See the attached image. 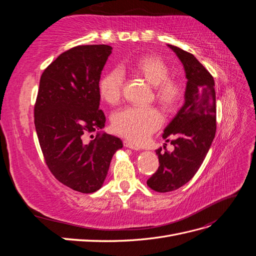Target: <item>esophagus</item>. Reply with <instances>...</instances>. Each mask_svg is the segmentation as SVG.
<instances>
[{
  "label": "esophagus",
  "mask_w": 256,
  "mask_h": 256,
  "mask_svg": "<svg viewBox=\"0 0 256 256\" xmlns=\"http://www.w3.org/2000/svg\"><path fill=\"white\" fill-rule=\"evenodd\" d=\"M124 146L128 147V148H131V150H141L140 145L136 144V143L131 142V141H128V140H124Z\"/></svg>",
  "instance_id": "obj_1"
}]
</instances>
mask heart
<instances>
[{
    "instance_id": "obj_1",
    "label": "heart",
    "mask_w": 256,
    "mask_h": 256,
    "mask_svg": "<svg viewBox=\"0 0 256 256\" xmlns=\"http://www.w3.org/2000/svg\"><path fill=\"white\" fill-rule=\"evenodd\" d=\"M131 70L154 86L158 102L168 112L176 110L184 97V84L177 79L168 78L170 68L161 58L147 54L130 65ZM124 74L115 68L102 76L99 82L100 96L106 104H118L122 98ZM164 122L160 111L154 106H128L116 112L112 118L115 134L134 143L147 140Z\"/></svg>"
}]
</instances>
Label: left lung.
<instances>
[{
    "label": "left lung",
    "instance_id": "left-lung-1",
    "mask_svg": "<svg viewBox=\"0 0 256 256\" xmlns=\"http://www.w3.org/2000/svg\"><path fill=\"white\" fill-rule=\"evenodd\" d=\"M184 65L187 86L184 104L164 129V138L171 141L173 152L166 146L156 150L159 168L147 180L157 192L174 191L187 184L202 166L216 134L214 80L193 54L168 44Z\"/></svg>",
    "mask_w": 256,
    "mask_h": 256
}]
</instances>
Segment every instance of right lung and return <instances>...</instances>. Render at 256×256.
<instances>
[{"mask_svg": "<svg viewBox=\"0 0 256 256\" xmlns=\"http://www.w3.org/2000/svg\"><path fill=\"white\" fill-rule=\"evenodd\" d=\"M111 53L108 44L76 46L62 53L42 72L34 106L46 164L60 182L81 193L102 188L113 154L122 147L120 138L106 134L86 140L104 127L99 81Z\"/></svg>", "mask_w": 256, "mask_h": 256, "instance_id": "right-lung-1", "label": "right lung"}]
</instances>
